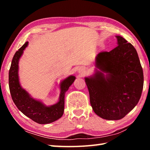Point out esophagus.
<instances>
[{
  "mask_svg": "<svg viewBox=\"0 0 150 150\" xmlns=\"http://www.w3.org/2000/svg\"><path fill=\"white\" fill-rule=\"evenodd\" d=\"M78 72H79V75H84V73L85 72V70L84 68H79V70H78Z\"/></svg>",
  "mask_w": 150,
  "mask_h": 150,
  "instance_id": "34e87169",
  "label": "esophagus"
}]
</instances>
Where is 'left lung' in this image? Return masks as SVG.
I'll list each match as a JSON object with an SVG mask.
<instances>
[{
	"label": "left lung",
	"mask_w": 150,
	"mask_h": 150,
	"mask_svg": "<svg viewBox=\"0 0 150 150\" xmlns=\"http://www.w3.org/2000/svg\"><path fill=\"white\" fill-rule=\"evenodd\" d=\"M118 46L96 55L95 74L85 77L93 110L100 118L117 120L138 104L144 86L138 53L124 38L116 35Z\"/></svg>",
	"instance_id": "obj_1"
}]
</instances>
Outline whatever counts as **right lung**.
Returning <instances> with one entry per match:
<instances>
[{
	"label": "right lung",
	"mask_w": 150,
	"mask_h": 150,
	"mask_svg": "<svg viewBox=\"0 0 150 150\" xmlns=\"http://www.w3.org/2000/svg\"><path fill=\"white\" fill-rule=\"evenodd\" d=\"M28 45L26 42L15 53L9 70L8 83L12 100L25 116L40 124L52 123L62 117L64 111L65 94L75 80L70 75L60 83L59 101L54 105L46 106L41 101L33 98L27 91L22 88L18 77V62Z\"/></svg>",
	"instance_id": "1"
}]
</instances>
